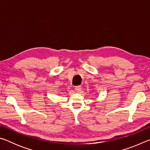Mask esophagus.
I'll return each instance as SVG.
<instances>
[{
    "mask_svg": "<svg viewBox=\"0 0 150 150\" xmlns=\"http://www.w3.org/2000/svg\"><path fill=\"white\" fill-rule=\"evenodd\" d=\"M75 90L77 91V92H79V91L81 90V86H76L75 88Z\"/></svg>",
    "mask_w": 150,
    "mask_h": 150,
    "instance_id": "obj_1",
    "label": "esophagus"
}]
</instances>
